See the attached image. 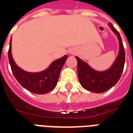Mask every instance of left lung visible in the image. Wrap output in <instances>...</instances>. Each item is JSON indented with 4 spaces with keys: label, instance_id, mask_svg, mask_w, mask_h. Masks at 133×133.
<instances>
[{
    "label": "left lung",
    "instance_id": "obj_1",
    "mask_svg": "<svg viewBox=\"0 0 133 133\" xmlns=\"http://www.w3.org/2000/svg\"><path fill=\"white\" fill-rule=\"evenodd\" d=\"M109 26L117 35L119 41V52L111 67L104 71L95 70L81 58L75 57L78 61V75L80 83L88 91L96 93L105 92L117 83L122 75L125 65V49L120 33L111 23Z\"/></svg>",
    "mask_w": 133,
    "mask_h": 133
}]
</instances>
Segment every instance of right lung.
Segmentation results:
<instances>
[{
	"label": "right lung",
	"instance_id": "obj_1",
	"mask_svg": "<svg viewBox=\"0 0 133 133\" xmlns=\"http://www.w3.org/2000/svg\"><path fill=\"white\" fill-rule=\"evenodd\" d=\"M68 55L57 59L43 71L30 72L18 67L13 60L11 53V39L8 50V59L13 74L19 83L24 88L35 94H45L55 88L60 72L67 60Z\"/></svg>",
	"mask_w": 133,
	"mask_h": 133
}]
</instances>
